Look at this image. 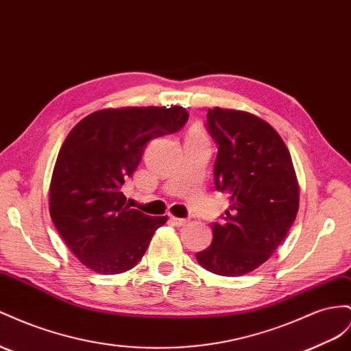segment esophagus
<instances>
[{
  "instance_id": "1",
  "label": "esophagus",
  "mask_w": 351,
  "mask_h": 351,
  "mask_svg": "<svg viewBox=\"0 0 351 351\" xmlns=\"http://www.w3.org/2000/svg\"><path fill=\"white\" fill-rule=\"evenodd\" d=\"M169 221H171L177 227H182V226H184L187 223L186 219H178V217H174V215H169Z\"/></svg>"
}]
</instances>
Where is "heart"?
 <instances>
[{
  "mask_svg": "<svg viewBox=\"0 0 351 351\" xmlns=\"http://www.w3.org/2000/svg\"><path fill=\"white\" fill-rule=\"evenodd\" d=\"M189 137H202V134H201V131H199V130H192L191 134H189Z\"/></svg>",
  "mask_w": 351,
  "mask_h": 351,
  "instance_id": "1",
  "label": "heart"
}]
</instances>
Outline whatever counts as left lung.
<instances>
[{"instance_id":"1","label":"left lung","mask_w":351,"mask_h":351,"mask_svg":"<svg viewBox=\"0 0 351 351\" xmlns=\"http://www.w3.org/2000/svg\"><path fill=\"white\" fill-rule=\"evenodd\" d=\"M206 130L217 145L214 184L230 205L213 223V243L196 260L220 276H242L270 258L293 224L297 176L288 147L266 121L214 108Z\"/></svg>"}]
</instances>
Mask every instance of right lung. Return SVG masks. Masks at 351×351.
<instances>
[{
	"instance_id": "1",
	"label": "right lung",
	"mask_w": 351,
	"mask_h": 351,
	"mask_svg": "<svg viewBox=\"0 0 351 351\" xmlns=\"http://www.w3.org/2000/svg\"><path fill=\"white\" fill-rule=\"evenodd\" d=\"M183 106L94 112L63 141L50 184V215L75 257L88 269L118 274L143 257L167 217L130 208L121 192L150 140L183 128Z\"/></svg>"
}]
</instances>
